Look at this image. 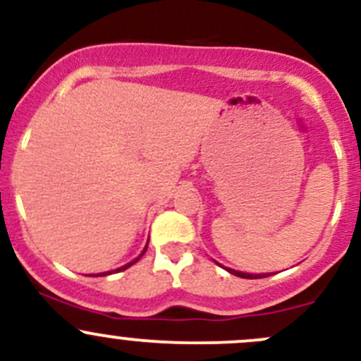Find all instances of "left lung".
<instances>
[{
    "label": "left lung",
    "instance_id": "1",
    "mask_svg": "<svg viewBox=\"0 0 361 361\" xmlns=\"http://www.w3.org/2000/svg\"><path fill=\"white\" fill-rule=\"evenodd\" d=\"M216 264H218V262H216ZM218 265H220V264H218ZM227 271L231 272V274L239 276V278H245V279H258V278H267V276H271V274H250V272H239V271H234V269H227Z\"/></svg>",
    "mask_w": 361,
    "mask_h": 361
}]
</instances>
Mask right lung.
Here are the masks:
<instances>
[{
    "label": "right lung",
    "instance_id": "right-lung-1",
    "mask_svg": "<svg viewBox=\"0 0 361 361\" xmlns=\"http://www.w3.org/2000/svg\"><path fill=\"white\" fill-rule=\"evenodd\" d=\"M147 246H148V245H147ZM147 246H145L143 253H141V255H140V257H137V258H134V260H133V262H129V264H126V265H123V267H118V269H115V271L101 272V274H96V276H106V274H111V272H120V271H126V269H127V267H130V265H133V264H136V262H137V260H140V258H141V257H143V255H145V251H147ZM90 276H94V274H90Z\"/></svg>",
    "mask_w": 361,
    "mask_h": 361
}]
</instances>
